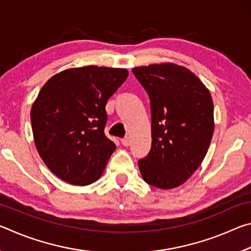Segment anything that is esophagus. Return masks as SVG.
Instances as JSON below:
<instances>
[{"instance_id":"esophagus-1","label":"esophagus","mask_w":251,"mask_h":251,"mask_svg":"<svg viewBox=\"0 0 251 251\" xmlns=\"http://www.w3.org/2000/svg\"><path fill=\"white\" fill-rule=\"evenodd\" d=\"M122 144H123V146H125V147L129 146V144H130L129 137H124V138H123V139H122Z\"/></svg>"}]
</instances>
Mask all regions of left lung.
Wrapping results in <instances>:
<instances>
[{"mask_svg":"<svg viewBox=\"0 0 251 251\" xmlns=\"http://www.w3.org/2000/svg\"><path fill=\"white\" fill-rule=\"evenodd\" d=\"M151 100V148L138 167L157 188L180 186L201 166L214 134V103L193 72L173 63L134 67Z\"/></svg>","mask_w":251,"mask_h":251,"instance_id":"1","label":"left lung"}]
</instances>
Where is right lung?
Listing matches in <instances>:
<instances>
[{
    "label": "right lung",
    "mask_w": 251,
    "mask_h": 251,
    "mask_svg": "<svg viewBox=\"0 0 251 251\" xmlns=\"http://www.w3.org/2000/svg\"><path fill=\"white\" fill-rule=\"evenodd\" d=\"M128 76L126 69L84 66L50 77L31 109L36 150L46 166L72 185L101 176L115 144L106 137L105 106Z\"/></svg>",
    "instance_id": "add662e5"
}]
</instances>
